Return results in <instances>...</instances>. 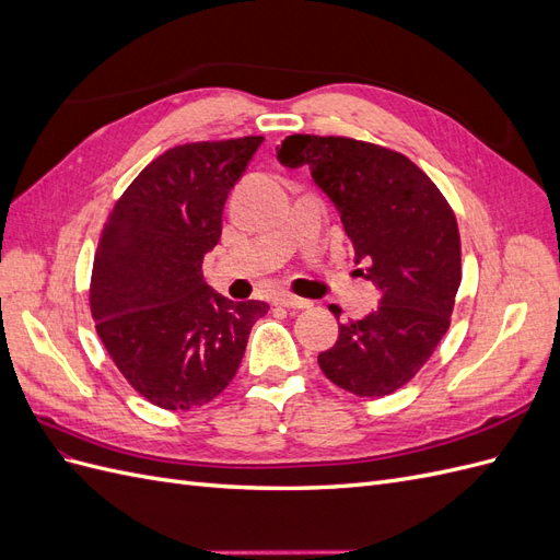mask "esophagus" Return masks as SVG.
Masks as SVG:
<instances>
[{
    "label": "esophagus",
    "instance_id": "1",
    "mask_svg": "<svg viewBox=\"0 0 560 560\" xmlns=\"http://www.w3.org/2000/svg\"><path fill=\"white\" fill-rule=\"evenodd\" d=\"M276 303H278V306L292 308V311L311 308V301H306V299H299V296H294V294H278V296H276Z\"/></svg>",
    "mask_w": 560,
    "mask_h": 560
}]
</instances>
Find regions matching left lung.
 <instances>
[{
	"label": "left lung",
	"mask_w": 560,
	"mask_h": 560,
	"mask_svg": "<svg viewBox=\"0 0 560 560\" xmlns=\"http://www.w3.org/2000/svg\"><path fill=\"white\" fill-rule=\"evenodd\" d=\"M278 161L308 167L341 217L354 264H364L358 270L381 294L366 317L338 322L336 343L317 354L322 374L358 397L395 393L430 360L451 325L463 278L453 210L416 163L385 147L290 135Z\"/></svg>",
	"instance_id": "obj_1"
}]
</instances>
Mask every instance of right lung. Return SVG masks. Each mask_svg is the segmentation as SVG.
Segmentation results:
<instances>
[{
	"instance_id": "add662e5",
	"label": "right lung",
	"mask_w": 560,
	"mask_h": 560,
	"mask_svg": "<svg viewBox=\"0 0 560 560\" xmlns=\"http://www.w3.org/2000/svg\"><path fill=\"white\" fill-rule=\"evenodd\" d=\"M264 138L167 149L118 198L100 235L91 313L109 358L142 397L189 411L224 393L264 301H231L202 278L222 214Z\"/></svg>"
}]
</instances>
